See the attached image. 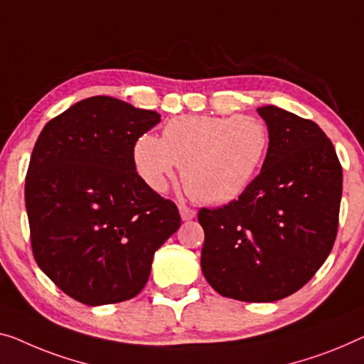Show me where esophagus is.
Here are the masks:
<instances>
[{
  "instance_id": "1",
  "label": "esophagus",
  "mask_w": 364,
  "mask_h": 364,
  "mask_svg": "<svg viewBox=\"0 0 364 364\" xmlns=\"http://www.w3.org/2000/svg\"><path fill=\"white\" fill-rule=\"evenodd\" d=\"M180 215L183 220H191L196 217V210H194L193 208H189V205H186V204H180Z\"/></svg>"
}]
</instances>
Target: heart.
<instances>
[{
  "label": "heart",
  "instance_id": "heart-1",
  "mask_svg": "<svg viewBox=\"0 0 364 364\" xmlns=\"http://www.w3.org/2000/svg\"><path fill=\"white\" fill-rule=\"evenodd\" d=\"M269 142L268 130L253 116H178L161 139L144 134L134 144L139 176L165 191L181 168L186 191L208 204H224L245 191L257 175Z\"/></svg>",
  "mask_w": 364,
  "mask_h": 364
}]
</instances>
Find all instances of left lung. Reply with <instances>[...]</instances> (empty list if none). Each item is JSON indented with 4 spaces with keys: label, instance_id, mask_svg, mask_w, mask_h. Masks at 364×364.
Segmentation results:
<instances>
[{
    "label": "left lung",
    "instance_id": "obj_1",
    "mask_svg": "<svg viewBox=\"0 0 364 364\" xmlns=\"http://www.w3.org/2000/svg\"><path fill=\"white\" fill-rule=\"evenodd\" d=\"M269 145L238 199L198 214L200 268L224 297L273 302L309 283L337 238L343 173L333 144L311 119L258 107Z\"/></svg>",
    "mask_w": 364,
    "mask_h": 364
}]
</instances>
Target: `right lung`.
<instances>
[{
  "instance_id": "obj_1",
  "label": "right lung",
  "mask_w": 364,
  "mask_h": 364,
  "mask_svg": "<svg viewBox=\"0 0 364 364\" xmlns=\"http://www.w3.org/2000/svg\"><path fill=\"white\" fill-rule=\"evenodd\" d=\"M159 122V112L93 96L50 119L32 150L24 189L32 253L86 306L137 296L155 252L181 225L176 204L134 165L135 140Z\"/></svg>"
}]
</instances>
